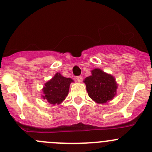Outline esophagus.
I'll use <instances>...</instances> for the list:
<instances>
[{"mask_svg": "<svg viewBox=\"0 0 152 152\" xmlns=\"http://www.w3.org/2000/svg\"><path fill=\"white\" fill-rule=\"evenodd\" d=\"M76 80H77L78 82H82V80H83V79H82V77L81 76H77V77H76Z\"/></svg>", "mask_w": 152, "mask_h": 152, "instance_id": "esophagus-1", "label": "esophagus"}]
</instances>
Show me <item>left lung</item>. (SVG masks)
I'll return each instance as SVG.
<instances>
[{
    "mask_svg": "<svg viewBox=\"0 0 152 152\" xmlns=\"http://www.w3.org/2000/svg\"><path fill=\"white\" fill-rule=\"evenodd\" d=\"M90 99L97 104H106L116 96L118 84L111 74L99 68L91 70V76L84 80Z\"/></svg>",
    "mask_w": 152,
    "mask_h": 152,
    "instance_id": "8db88e82",
    "label": "left lung"
}]
</instances>
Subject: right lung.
<instances>
[{
    "instance_id": "1",
    "label": "right lung",
    "mask_w": 152,
    "mask_h": 152,
    "mask_svg": "<svg viewBox=\"0 0 152 152\" xmlns=\"http://www.w3.org/2000/svg\"><path fill=\"white\" fill-rule=\"evenodd\" d=\"M72 82V79L64 77L60 73H56L51 79L45 83L42 88V99H46L52 105L60 104L67 97Z\"/></svg>"
}]
</instances>
